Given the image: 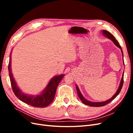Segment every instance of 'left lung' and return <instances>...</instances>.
<instances>
[{
	"instance_id": "obj_1",
	"label": "left lung",
	"mask_w": 133,
	"mask_h": 133,
	"mask_svg": "<svg viewBox=\"0 0 133 133\" xmlns=\"http://www.w3.org/2000/svg\"><path fill=\"white\" fill-rule=\"evenodd\" d=\"M102 32H103V34H104V35H105V37H107L109 39H110L111 41H112V42L114 43V44L116 46H117L118 48H120V49H121L122 55L123 57V50H122V47H121V46L120 45L119 43H118V42L117 41H116V39L115 38L114 36L112 35L110 33H109V32L108 31H107V30H103ZM123 61H124V59H123ZM123 83H124V71H123V73L121 81H120V85L119 86V88H118L117 91H116V93L114 95V96H112V97L111 98L109 99L108 100H106V101L102 102H90V101H88V100H87V99H85V98H84V96L82 95V93L80 92V91L79 90L78 87L76 85V90H77L78 94V96H79L80 99L81 100V101L84 104H86V105H89L90 107H103V106H104V105H106L107 104H109V103H110L112 100H114L116 97V96H118V95L119 94V92H120V91H121V90H122V88L123 85Z\"/></svg>"
}]
</instances>
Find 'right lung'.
Listing matches in <instances>:
<instances>
[{"label": "right lung", "mask_w": 133, "mask_h": 133, "mask_svg": "<svg viewBox=\"0 0 133 133\" xmlns=\"http://www.w3.org/2000/svg\"><path fill=\"white\" fill-rule=\"evenodd\" d=\"M8 70L12 89L16 96L23 102L37 108L46 107L53 102L57 87L64 76V74L54 76L50 80L46 88L44 89L41 94L36 96L28 95L21 90L13 78L11 70V54L10 55Z\"/></svg>", "instance_id": "right-lung-1"}]
</instances>
